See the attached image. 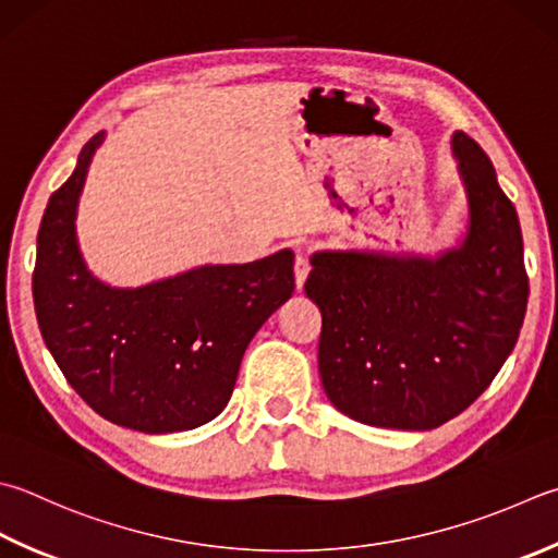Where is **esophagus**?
I'll return each mask as SVG.
<instances>
[{
    "mask_svg": "<svg viewBox=\"0 0 558 558\" xmlns=\"http://www.w3.org/2000/svg\"><path fill=\"white\" fill-rule=\"evenodd\" d=\"M308 259L303 255H296V262H293V277H296V289L301 291L303 283H306V277H308Z\"/></svg>",
    "mask_w": 558,
    "mask_h": 558,
    "instance_id": "esophagus-1",
    "label": "esophagus"
}]
</instances>
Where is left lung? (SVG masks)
Instances as JSON below:
<instances>
[{
	"label": "left lung",
	"instance_id": "left-lung-1",
	"mask_svg": "<svg viewBox=\"0 0 558 558\" xmlns=\"http://www.w3.org/2000/svg\"><path fill=\"white\" fill-rule=\"evenodd\" d=\"M451 157L466 196L454 245L311 255L306 296L320 308L318 372L356 423L435 429L486 391L527 311L520 220L488 155L461 131Z\"/></svg>",
	"mask_w": 558,
	"mask_h": 558
}]
</instances>
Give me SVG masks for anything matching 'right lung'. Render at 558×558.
Wrapping results in <instances>:
<instances>
[{"label":"right lung","mask_w":558,"mask_h":558,"mask_svg":"<svg viewBox=\"0 0 558 558\" xmlns=\"http://www.w3.org/2000/svg\"><path fill=\"white\" fill-rule=\"evenodd\" d=\"M107 131L84 145L38 230L34 303L46 347L70 386L113 425L145 435L211 423L233 396L250 340L293 293V252L202 265L141 287L92 275L77 206Z\"/></svg>","instance_id":"1"}]
</instances>
